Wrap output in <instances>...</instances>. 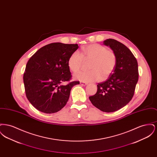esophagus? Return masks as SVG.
Returning a JSON list of instances; mask_svg holds the SVG:
<instances>
[{
    "instance_id": "esophagus-1",
    "label": "esophagus",
    "mask_w": 157,
    "mask_h": 157,
    "mask_svg": "<svg viewBox=\"0 0 157 157\" xmlns=\"http://www.w3.org/2000/svg\"><path fill=\"white\" fill-rule=\"evenodd\" d=\"M80 84L81 85H83V86H85V85H88V83H86V82H80Z\"/></svg>"
}]
</instances>
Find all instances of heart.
Returning a JSON list of instances; mask_svg holds the SVG:
<instances>
[{
    "label": "heart",
    "mask_w": 157,
    "mask_h": 157,
    "mask_svg": "<svg viewBox=\"0 0 157 157\" xmlns=\"http://www.w3.org/2000/svg\"><path fill=\"white\" fill-rule=\"evenodd\" d=\"M83 59H92L89 71H80L74 75L75 79L82 82L99 81L106 79L113 72L117 65V56L111 50L97 44L83 47L79 53L75 51L67 60V65L71 71L76 72L81 67Z\"/></svg>",
    "instance_id": "obj_1"
}]
</instances>
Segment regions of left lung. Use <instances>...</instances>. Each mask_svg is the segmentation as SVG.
I'll return each instance as SVG.
<instances>
[{
    "instance_id": "left-lung-1",
    "label": "left lung",
    "mask_w": 157,
    "mask_h": 157,
    "mask_svg": "<svg viewBox=\"0 0 157 157\" xmlns=\"http://www.w3.org/2000/svg\"><path fill=\"white\" fill-rule=\"evenodd\" d=\"M104 44L115 53L117 65L106 81L98 83L97 93L89 98L101 111L115 112L125 106L134 96L139 76L138 62L131 51L120 42L108 39Z\"/></svg>"
}]
</instances>
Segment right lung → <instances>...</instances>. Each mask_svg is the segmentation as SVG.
<instances>
[{
    "instance_id": "1",
    "label": "right lung",
    "mask_w": 157,
    "mask_h": 157,
    "mask_svg": "<svg viewBox=\"0 0 157 157\" xmlns=\"http://www.w3.org/2000/svg\"><path fill=\"white\" fill-rule=\"evenodd\" d=\"M79 48L78 44L59 42L45 45L28 60L23 74L26 97L38 111L46 113L57 112L69 99L71 90L79 81L66 85L71 79L67 60Z\"/></svg>"
}]
</instances>
